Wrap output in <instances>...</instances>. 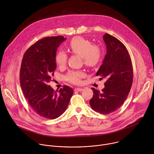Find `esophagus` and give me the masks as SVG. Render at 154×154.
Here are the masks:
<instances>
[{"label": "esophagus", "instance_id": "esophagus-1", "mask_svg": "<svg viewBox=\"0 0 154 154\" xmlns=\"http://www.w3.org/2000/svg\"><path fill=\"white\" fill-rule=\"evenodd\" d=\"M83 91V89L82 88H75L74 89V91H77V92H80Z\"/></svg>", "mask_w": 154, "mask_h": 154}]
</instances>
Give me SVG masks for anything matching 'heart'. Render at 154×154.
Returning <instances> with one entry per match:
<instances>
[{"instance_id": "b5f03b06", "label": "heart", "mask_w": 154, "mask_h": 154, "mask_svg": "<svg viewBox=\"0 0 154 154\" xmlns=\"http://www.w3.org/2000/svg\"><path fill=\"white\" fill-rule=\"evenodd\" d=\"M68 49L74 54L81 56L84 65L88 68H95L101 62L102 50L100 46L92 45V42L81 37H75L68 44ZM68 59L67 54L63 51H59L55 56V62L60 68H63ZM85 76L82 71H69L65 76V79L74 85H79L82 79Z\"/></svg>"}]
</instances>
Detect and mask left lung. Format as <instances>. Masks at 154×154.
I'll use <instances>...</instances> for the list:
<instances>
[{"label":"left lung","instance_id":"1","mask_svg":"<svg viewBox=\"0 0 154 154\" xmlns=\"http://www.w3.org/2000/svg\"><path fill=\"white\" fill-rule=\"evenodd\" d=\"M103 40L107 52L97 75L106 79L105 88L100 91L92 88L94 95L89 103L92 109L109 114L120 108L126 100L133 82L131 57L124 44L115 37L105 34Z\"/></svg>","mask_w":154,"mask_h":154}]
</instances>
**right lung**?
<instances>
[{
	"instance_id": "1",
	"label": "right lung",
	"mask_w": 154,
	"mask_h": 154,
	"mask_svg": "<svg viewBox=\"0 0 154 154\" xmlns=\"http://www.w3.org/2000/svg\"><path fill=\"white\" fill-rule=\"evenodd\" d=\"M63 36L44 37L25 53L20 70V82L25 98L32 109L40 116L55 119L66 109L73 94L66 85L59 93L49 85L56 69L55 56Z\"/></svg>"
}]
</instances>
